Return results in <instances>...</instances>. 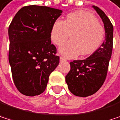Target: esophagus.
<instances>
[{
  "instance_id": "34e87169",
  "label": "esophagus",
  "mask_w": 120,
  "mask_h": 120,
  "mask_svg": "<svg viewBox=\"0 0 120 120\" xmlns=\"http://www.w3.org/2000/svg\"><path fill=\"white\" fill-rule=\"evenodd\" d=\"M60 61H66V59L65 57L61 56V57H60Z\"/></svg>"
}]
</instances>
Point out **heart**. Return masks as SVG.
<instances>
[{
    "instance_id": "1",
    "label": "heart",
    "mask_w": 120,
    "mask_h": 120,
    "mask_svg": "<svg viewBox=\"0 0 120 120\" xmlns=\"http://www.w3.org/2000/svg\"><path fill=\"white\" fill-rule=\"evenodd\" d=\"M71 34V40L59 48V52L68 58H74L80 53L83 56L93 53L101 44L105 31L94 15L77 11L68 15L66 21H55L51 39L55 45H61Z\"/></svg>"
}]
</instances>
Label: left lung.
<instances>
[{
    "mask_svg": "<svg viewBox=\"0 0 120 120\" xmlns=\"http://www.w3.org/2000/svg\"><path fill=\"white\" fill-rule=\"evenodd\" d=\"M92 7L103 22L105 39L88 58L70 63L71 70L66 76V82L70 91L80 97L91 96L101 87L107 75L112 50L113 26L100 8Z\"/></svg>",
    "mask_w": 120,
    "mask_h": 120,
    "instance_id": "1",
    "label": "left lung"
}]
</instances>
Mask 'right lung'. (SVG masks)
Listing matches in <instances>:
<instances>
[{
  "instance_id": "add662e5",
  "label": "right lung",
  "mask_w": 120,
  "mask_h": 120,
  "mask_svg": "<svg viewBox=\"0 0 120 120\" xmlns=\"http://www.w3.org/2000/svg\"><path fill=\"white\" fill-rule=\"evenodd\" d=\"M62 10L47 6L21 8L9 29V62L14 83L20 93L40 95L49 76L57 67L59 56L51 44V29Z\"/></svg>"
}]
</instances>
